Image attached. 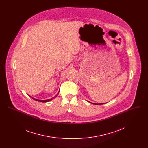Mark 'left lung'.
Returning <instances> with one entry per match:
<instances>
[{
    "label": "left lung",
    "instance_id": "left-lung-1",
    "mask_svg": "<svg viewBox=\"0 0 148 148\" xmlns=\"http://www.w3.org/2000/svg\"><path fill=\"white\" fill-rule=\"evenodd\" d=\"M89 103H92V104H97V105H100V104H104V103H102V104H101V103H100H100H99V104H95V103H92V102H89Z\"/></svg>",
    "mask_w": 148,
    "mask_h": 148
}]
</instances>
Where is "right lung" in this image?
Wrapping results in <instances>:
<instances>
[{
  "label": "right lung",
  "mask_w": 148,
  "mask_h": 148,
  "mask_svg": "<svg viewBox=\"0 0 148 148\" xmlns=\"http://www.w3.org/2000/svg\"><path fill=\"white\" fill-rule=\"evenodd\" d=\"M59 92H59H58V94H56V95L55 97H53V98H52L49 99H47V100H39V99H37L34 98L32 97H31V96H30V95H29V96L30 97H31V98L33 99H34V100H36V101H40V102H42V103H47V102H48V101H50L52 100H53V99L56 98V97L58 96V95Z\"/></svg>",
  "instance_id": "1"
}]
</instances>
